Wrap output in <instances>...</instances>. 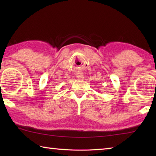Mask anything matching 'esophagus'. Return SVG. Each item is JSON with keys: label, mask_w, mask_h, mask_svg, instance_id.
<instances>
[{"label": "esophagus", "mask_w": 156, "mask_h": 156, "mask_svg": "<svg viewBox=\"0 0 156 156\" xmlns=\"http://www.w3.org/2000/svg\"><path fill=\"white\" fill-rule=\"evenodd\" d=\"M76 78L79 80H83L84 78V76L83 74V73H77V74H76Z\"/></svg>", "instance_id": "obj_1"}]
</instances>
